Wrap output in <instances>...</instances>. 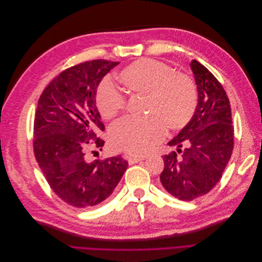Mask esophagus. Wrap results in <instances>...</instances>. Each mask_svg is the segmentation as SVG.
I'll use <instances>...</instances> for the list:
<instances>
[{"mask_svg":"<svg viewBox=\"0 0 262 262\" xmlns=\"http://www.w3.org/2000/svg\"><path fill=\"white\" fill-rule=\"evenodd\" d=\"M125 158H126V160H128V162H129L130 164L138 163V162L143 160V157H141V156H134V155H125Z\"/></svg>","mask_w":262,"mask_h":262,"instance_id":"34e87169","label":"esophagus"}]
</instances>
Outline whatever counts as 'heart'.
<instances>
[{
    "instance_id": "b5f03b06",
    "label": "heart",
    "mask_w": 262,
    "mask_h": 262,
    "mask_svg": "<svg viewBox=\"0 0 262 262\" xmlns=\"http://www.w3.org/2000/svg\"><path fill=\"white\" fill-rule=\"evenodd\" d=\"M125 89L136 95H144L143 119L124 118L109 130V141L116 149L132 155L147 153L163 141L166 124L178 131L191 120L198 105V90L188 74L173 72L166 63L154 59H141L126 66L119 73ZM101 118L109 120L125 106V98L115 85L106 80L95 95Z\"/></svg>"
}]
</instances>
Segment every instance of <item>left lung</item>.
<instances>
[{
    "mask_svg": "<svg viewBox=\"0 0 262 262\" xmlns=\"http://www.w3.org/2000/svg\"><path fill=\"white\" fill-rule=\"evenodd\" d=\"M190 67L199 94L198 106L190 122L168 142L177 152L163 157L161 173L163 187L184 201L207 194L215 187L234 148L232 110L226 92L201 63L192 60Z\"/></svg>",
    "mask_w": 262,
    "mask_h": 262,
    "instance_id": "left-lung-1",
    "label": "left lung"
}]
</instances>
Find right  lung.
Returning a JSON list of instances; mask_svg holds the SVG:
<instances>
[{
	"label": "right lung",
	"instance_id": "add662e5",
	"mask_svg": "<svg viewBox=\"0 0 262 262\" xmlns=\"http://www.w3.org/2000/svg\"><path fill=\"white\" fill-rule=\"evenodd\" d=\"M119 62L92 60L54 77L38 100L34 153L50 188L80 209H90L114 192L128 162L121 156L87 162L86 150L104 146L105 130L95 102L100 81Z\"/></svg>",
	"mask_w": 262,
	"mask_h": 262
}]
</instances>
